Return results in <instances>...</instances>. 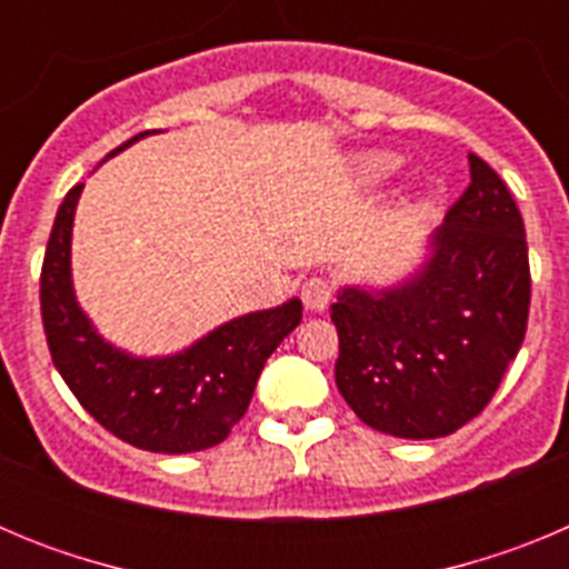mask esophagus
<instances>
[{
    "instance_id": "34e87169",
    "label": "esophagus",
    "mask_w": 569,
    "mask_h": 569,
    "mask_svg": "<svg viewBox=\"0 0 569 569\" xmlns=\"http://www.w3.org/2000/svg\"><path fill=\"white\" fill-rule=\"evenodd\" d=\"M330 299H333V288H330L328 279H321V276H313L301 284V301H305V308L313 310V313H321V310H328Z\"/></svg>"
}]
</instances>
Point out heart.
Masks as SVG:
<instances>
[{"label": "heart", "instance_id": "heart-1", "mask_svg": "<svg viewBox=\"0 0 569 569\" xmlns=\"http://www.w3.org/2000/svg\"><path fill=\"white\" fill-rule=\"evenodd\" d=\"M399 168V156L387 153V150H370V153H359L353 159V176L361 184H379L387 176L396 173Z\"/></svg>", "mask_w": 569, "mask_h": 569}]
</instances>
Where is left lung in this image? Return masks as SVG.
<instances>
[{
    "label": "left lung",
    "instance_id": "1",
    "mask_svg": "<svg viewBox=\"0 0 569 569\" xmlns=\"http://www.w3.org/2000/svg\"><path fill=\"white\" fill-rule=\"evenodd\" d=\"M470 159V184L387 284H341L336 387L379 433L441 439L492 399L527 330L530 264L521 213L499 173Z\"/></svg>",
    "mask_w": 569,
    "mask_h": 569
}]
</instances>
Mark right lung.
<instances>
[{
  "label": "right lung",
  "mask_w": 569,
  "mask_h": 569,
  "mask_svg": "<svg viewBox=\"0 0 569 569\" xmlns=\"http://www.w3.org/2000/svg\"><path fill=\"white\" fill-rule=\"evenodd\" d=\"M159 130H144L102 162ZM84 184L64 196L44 250L39 299L50 356L64 385L116 439L150 453H196L228 439L261 367L301 321V299L224 321L184 350L133 356L104 339L73 290L70 241Z\"/></svg>",
  "instance_id": "obj_1"
}]
</instances>
